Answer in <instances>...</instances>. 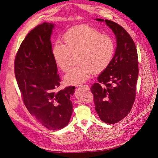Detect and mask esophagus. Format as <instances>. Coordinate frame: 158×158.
I'll return each instance as SVG.
<instances>
[{
  "label": "esophagus",
  "mask_w": 158,
  "mask_h": 158,
  "mask_svg": "<svg viewBox=\"0 0 158 158\" xmlns=\"http://www.w3.org/2000/svg\"><path fill=\"white\" fill-rule=\"evenodd\" d=\"M79 87H85V88H87V89H89V86H88L87 85H78Z\"/></svg>",
  "instance_id": "obj_1"
}]
</instances>
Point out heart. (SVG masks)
<instances>
[{"label": "heart", "mask_w": 158, "mask_h": 158, "mask_svg": "<svg viewBox=\"0 0 158 158\" xmlns=\"http://www.w3.org/2000/svg\"><path fill=\"white\" fill-rule=\"evenodd\" d=\"M63 41L65 44H54L51 54L56 65L63 72L69 70L73 56L78 55V65L65 76V82L69 85L81 84L90 78L92 73H102L114 56L115 43L111 37L88 25L69 28Z\"/></svg>", "instance_id": "b5f03b06"}]
</instances>
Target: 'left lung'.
<instances>
[{"label":"left lung","mask_w":158,"mask_h":158,"mask_svg":"<svg viewBox=\"0 0 158 158\" xmlns=\"http://www.w3.org/2000/svg\"><path fill=\"white\" fill-rule=\"evenodd\" d=\"M96 20L105 21L112 30L117 48L110 65L98 76L91 91L101 121L115 124L128 114L135 101L139 74L137 52L133 40L121 25L108 19Z\"/></svg>","instance_id":"1"}]
</instances>
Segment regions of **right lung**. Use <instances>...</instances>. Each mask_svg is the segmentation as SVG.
<instances>
[{
  "mask_svg": "<svg viewBox=\"0 0 158 158\" xmlns=\"http://www.w3.org/2000/svg\"><path fill=\"white\" fill-rule=\"evenodd\" d=\"M54 24L43 23L31 30L15 58V75L24 104L31 115L48 130L68 124L73 113L70 97L75 87L59 91L60 78L51 54Z\"/></svg>",
  "mask_w": 158,
  "mask_h": 158,
  "instance_id": "obj_1",
  "label": "right lung"
}]
</instances>
